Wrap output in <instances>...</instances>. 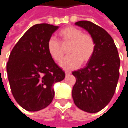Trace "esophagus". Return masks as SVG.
<instances>
[{"label":"esophagus","instance_id":"34e87169","mask_svg":"<svg viewBox=\"0 0 128 128\" xmlns=\"http://www.w3.org/2000/svg\"><path fill=\"white\" fill-rule=\"evenodd\" d=\"M70 74H71V72H70V71H68V70L65 71V74H66L67 76H69V75H70Z\"/></svg>","mask_w":128,"mask_h":128}]
</instances>
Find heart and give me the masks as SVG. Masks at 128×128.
<instances>
[{"label": "heart", "instance_id": "heart-1", "mask_svg": "<svg viewBox=\"0 0 128 128\" xmlns=\"http://www.w3.org/2000/svg\"><path fill=\"white\" fill-rule=\"evenodd\" d=\"M60 42L54 38H50L47 42V49L52 59L60 63L65 54L64 47H67L70 54L61 63V67L66 70L76 68L87 64L96 52V42L89 33L83 32L74 26H67L58 32Z\"/></svg>", "mask_w": 128, "mask_h": 128}]
</instances>
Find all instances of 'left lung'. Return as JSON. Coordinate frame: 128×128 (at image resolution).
I'll return each mask as SVG.
<instances>
[{
    "label": "left lung",
    "instance_id": "1",
    "mask_svg": "<svg viewBox=\"0 0 128 128\" xmlns=\"http://www.w3.org/2000/svg\"><path fill=\"white\" fill-rule=\"evenodd\" d=\"M76 25L88 31L95 39L96 48L86 66L73 72L76 80L72 96L80 109L96 113L110 102L115 92L120 58L113 38L102 27L90 21H79Z\"/></svg>",
    "mask_w": 128,
    "mask_h": 128
}]
</instances>
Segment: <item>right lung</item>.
Returning <instances> with one entry per match:
<instances>
[{"mask_svg":"<svg viewBox=\"0 0 128 128\" xmlns=\"http://www.w3.org/2000/svg\"><path fill=\"white\" fill-rule=\"evenodd\" d=\"M58 26L42 23L33 26L14 47L6 64L12 94L17 103L29 112L48 107L54 96L53 85L65 73L47 49V42Z\"/></svg>","mask_w":128,"mask_h":128,"instance_id":"1","label":"right lung"}]
</instances>
